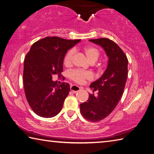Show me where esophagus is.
I'll list each match as a JSON object with an SVG mask.
<instances>
[{
    "mask_svg": "<svg viewBox=\"0 0 154 154\" xmlns=\"http://www.w3.org/2000/svg\"><path fill=\"white\" fill-rule=\"evenodd\" d=\"M70 90L74 93H77L80 90V88L76 85H72L70 86Z\"/></svg>",
    "mask_w": 154,
    "mask_h": 154,
    "instance_id": "obj_1",
    "label": "esophagus"
}]
</instances>
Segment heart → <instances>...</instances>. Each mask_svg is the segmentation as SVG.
Segmentation results:
<instances>
[{"label":"heart","instance_id":"b5f03b06","mask_svg":"<svg viewBox=\"0 0 154 154\" xmlns=\"http://www.w3.org/2000/svg\"><path fill=\"white\" fill-rule=\"evenodd\" d=\"M88 60L92 64L95 63L98 60L100 56V52L98 49L94 46H86L83 49ZM75 51L74 49L68 51L64 58V64L66 66H70L72 64ZM70 78L75 82L82 84L86 80L92 79V74L89 72H84L80 70H73L70 74Z\"/></svg>","mask_w":154,"mask_h":154}]
</instances>
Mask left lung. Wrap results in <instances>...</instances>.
I'll use <instances>...</instances> for the list:
<instances>
[{
    "mask_svg": "<svg viewBox=\"0 0 154 154\" xmlns=\"http://www.w3.org/2000/svg\"><path fill=\"white\" fill-rule=\"evenodd\" d=\"M101 46L108 57L107 68L98 80L90 84L93 92L80 105L81 114L90 122H96L108 116L116 107L124 93L128 77V60L116 43L106 38L89 40Z\"/></svg>",
    "mask_w": 154,
    "mask_h": 154,
    "instance_id": "1",
    "label": "left lung"
}]
</instances>
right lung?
<instances>
[{"label":"right lung","mask_w":154,"mask_h":154,"mask_svg":"<svg viewBox=\"0 0 154 154\" xmlns=\"http://www.w3.org/2000/svg\"><path fill=\"white\" fill-rule=\"evenodd\" d=\"M80 40L46 37L31 46L24 62L23 84L25 96L30 108L39 116L52 118L61 111L70 85L57 84L52 76L62 77L66 53Z\"/></svg>","instance_id":"right-lung-1"}]
</instances>
